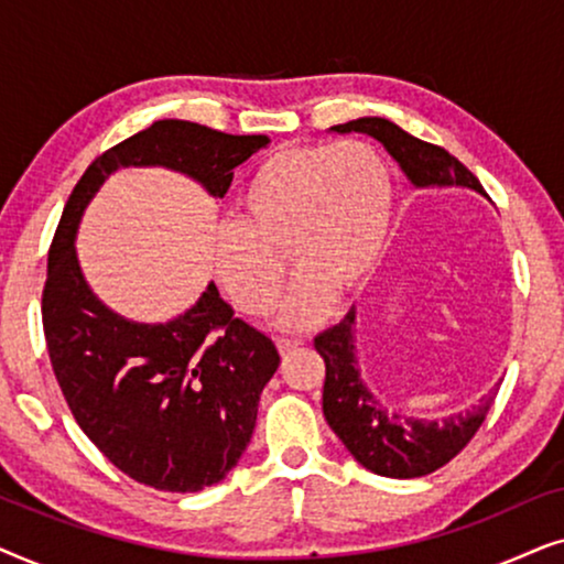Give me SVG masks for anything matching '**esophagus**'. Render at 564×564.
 Masks as SVG:
<instances>
[{
	"label": "esophagus",
	"mask_w": 564,
	"mask_h": 564,
	"mask_svg": "<svg viewBox=\"0 0 564 564\" xmlns=\"http://www.w3.org/2000/svg\"><path fill=\"white\" fill-rule=\"evenodd\" d=\"M300 344H303V341H297V338H276V349H280V354L295 351Z\"/></svg>",
	"instance_id": "esophagus-1"
}]
</instances>
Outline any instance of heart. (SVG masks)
<instances>
[{
  "label": "heart",
  "mask_w": 564,
  "mask_h": 564,
  "mask_svg": "<svg viewBox=\"0 0 564 564\" xmlns=\"http://www.w3.org/2000/svg\"><path fill=\"white\" fill-rule=\"evenodd\" d=\"M390 218V169L372 143L280 149L253 169L238 220L215 234V276L238 311L267 315L280 300L288 251L300 274L276 323L311 328L336 295L372 280Z\"/></svg>",
  "instance_id": "obj_1"
}]
</instances>
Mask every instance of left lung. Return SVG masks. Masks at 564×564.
Listing matches in <instances>:
<instances>
[{
	"instance_id": "8db88e82",
	"label": "left lung",
	"mask_w": 564,
	"mask_h": 564,
	"mask_svg": "<svg viewBox=\"0 0 564 564\" xmlns=\"http://www.w3.org/2000/svg\"><path fill=\"white\" fill-rule=\"evenodd\" d=\"M336 133H367L380 141L415 187H469L485 195L477 176L442 145L405 133L384 118H359L334 126ZM354 307L341 323L315 336V351L326 361L323 415L361 467L382 477H423L452 462L482 426L498 388L482 395L465 413L442 421L408 419L390 411L372 395L359 375Z\"/></svg>"
}]
</instances>
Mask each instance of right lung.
Returning <instances> with one entry per match:
<instances>
[{
    "label": "right lung",
    "instance_id": "add662e5",
    "mask_svg": "<svg viewBox=\"0 0 564 564\" xmlns=\"http://www.w3.org/2000/svg\"><path fill=\"white\" fill-rule=\"evenodd\" d=\"M267 143V135L156 120L91 161L53 236L43 288L53 372L89 442L149 488L197 492L236 467L280 354L272 338L236 318L213 282L180 318H122L84 280L76 228L84 207L120 166L174 169L223 197L234 169Z\"/></svg>",
    "mask_w": 564,
    "mask_h": 564
}]
</instances>
